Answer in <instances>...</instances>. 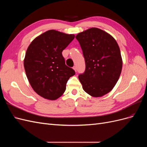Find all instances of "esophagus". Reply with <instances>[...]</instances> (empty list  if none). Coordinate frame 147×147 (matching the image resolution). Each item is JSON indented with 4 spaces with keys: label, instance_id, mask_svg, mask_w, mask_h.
<instances>
[{
    "label": "esophagus",
    "instance_id": "34e87169",
    "mask_svg": "<svg viewBox=\"0 0 147 147\" xmlns=\"http://www.w3.org/2000/svg\"><path fill=\"white\" fill-rule=\"evenodd\" d=\"M73 69L75 70V72H77V67L76 66H74L73 67Z\"/></svg>",
    "mask_w": 147,
    "mask_h": 147
}]
</instances>
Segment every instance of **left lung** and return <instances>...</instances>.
Instances as JSON below:
<instances>
[{"mask_svg":"<svg viewBox=\"0 0 147 147\" xmlns=\"http://www.w3.org/2000/svg\"><path fill=\"white\" fill-rule=\"evenodd\" d=\"M85 61V70L78 78L83 89L93 97H100L112 90L122 69L117 42L110 34L91 28L76 35Z\"/></svg>","mask_w":147,"mask_h":147,"instance_id":"left-lung-1","label":"left lung"}]
</instances>
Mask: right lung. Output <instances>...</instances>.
Segmentation results:
<instances>
[{
    "label": "right lung",
    "instance_id": "1",
    "mask_svg": "<svg viewBox=\"0 0 147 147\" xmlns=\"http://www.w3.org/2000/svg\"><path fill=\"white\" fill-rule=\"evenodd\" d=\"M75 38L50 30L35 38L29 46L24 66L33 90L44 98L55 100L63 94L75 70L67 66L62 52Z\"/></svg>",
    "mask_w": 147,
    "mask_h": 147
}]
</instances>
